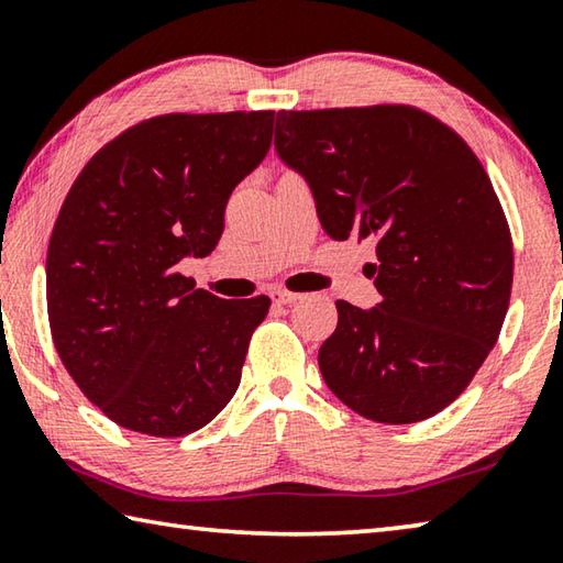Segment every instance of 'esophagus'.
<instances>
[{
  "label": "esophagus",
  "mask_w": 563,
  "mask_h": 563,
  "mask_svg": "<svg viewBox=\"0 0 563 563\" xmlns=\"http://www.w3.org/2000/svg\"><path fill=\"white\" fill-rule=\"evenodd\" d=\"M273 302L275 305H290V302H298L302 295L300 292H292V290H285V288H278V290H273Z\"/></svg>",
  "instance_id": "34e87169"
}]
</instances>
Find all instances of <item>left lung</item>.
<instances>
[{
  "instance_id": "1",
  "label": "left lung",
  "mask_w": 563,
  "mask_h": 563,
  "mask_svg": "<svg viewBox=\"0 0 563 563\" xmlns=\"http://www.w3.org/2000/svg\"><path fill=\"white\" fill-rule=\"evenodd\" d=\"M275 151L335 241H375L373 310L338 300L318 352L340 402L383 424L442 412L507 318L514 247L487 170L454 129L405 103L278 111Z\"/></svg>"
}]
</instances>
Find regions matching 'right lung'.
Returning a JSON list of instances; mask_svg holds the SVG:
<instances>
[{
	"mask_svg": "<svg viewBox=\"0 0 563 563\" xmlns=\"http://www.w3.org/2000/svg\"><path fill=\"white\" fill-rule=\"evenodd\" d=\"M275 111L164 113L76 176L46 253V310L66 373L111 422L201 430L231 402L271 298L223 300L178 273L221 241L233 188L271 148Z\"/></svg>",
	"mask_w": 563,
	"mask_h": 563,
	"instance_id": "right-lung-1",
	"label": "right lung"
}]
</instances>
